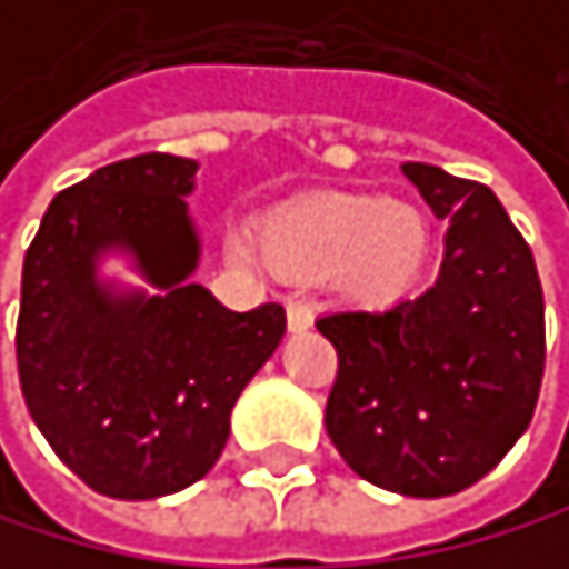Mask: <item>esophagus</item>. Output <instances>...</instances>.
<instances>
[{"mask_svg": "<svg viewBox=\"0 0 569 569\" xmlns=\"http://www.w3.org/2000/svg\"><path fill=\"white\" fill-rule=\"evenodd\" d=\"M309 327H312V306L306 299H299V295H291V299H288V330L302 333Z\"/></svg>", "mask_w": 569, "mask_h": 569, "instance_id": "1", "label": "esophagus"}]
</instances>
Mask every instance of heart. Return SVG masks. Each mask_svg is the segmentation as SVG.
Segmentation results:
<instances>
[{
    "label": "heart",
    "mask_w": 569,
    "mask_h": 569,
    "mask_svg": "<svg viewBox=\"0 0 569 569\" xmlns=\"http://www.w3.org/2000/svg\"><path fill=\"white\" fill-rule=\"evenodd\" d=\"M267 250L295 270H340L355 295L389 302L403 295L423 260V229L417 214L379 198L312 201L274 214L263 226ZM226 250L239 263H253L257 247L232 229Z\"/></svg>",
    "instance_id": "obj_1"
}]
</instances>
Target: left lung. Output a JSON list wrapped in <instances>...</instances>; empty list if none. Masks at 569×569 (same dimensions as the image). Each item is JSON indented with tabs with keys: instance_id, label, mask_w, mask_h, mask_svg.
<instances>
[{
	"instance_id": "1",
	"label": "left lung",
	"mask_w": 569,
	"mask_h": 569,
	"mask_svg": "<svg viewBox=\"0 0 569 569\" xmlns=\"http://www.w3.org/2000/svg\"><path fill=\"white\" fill-rule=\"evenodd\" d=\"M448 218L435 284L392 309L316 319L337 347L327 435L361 480L448 497L508 456L532 420L546 365V306L532 250L493 190L403 162Z\"/></svg>"
}]
</instances>
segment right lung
<instances>
[{"mask_svg": "<svg viewBox=\"0 0 569 569\" xmlns=\"http://www.w3.org/2000/svg\"><path fill=\"white\" fill-rule=\"evenodd\" d=\"M198 162L149 152L61 190L27 260L17 322L33 423L86 487L177 493L218 462L239 392L278 351L284 309L232 312L204 284L187 211ZM121 256L141 286L107 279Z\"/></svg>", "mask_w": 569, "mask_h": 569, "instance_id": "add662e5", "label": "right lung"}]
</instances>
